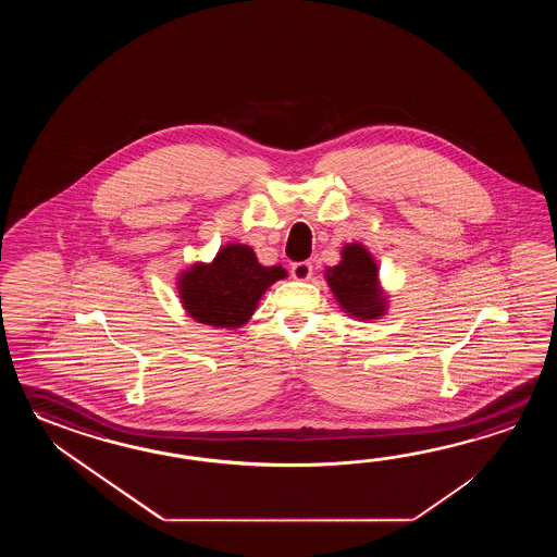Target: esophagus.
<instances>
[{"label": "esophagus", "instance_id": "obj_1", "mask_svg": "<svg viewBox=\"0 0 557 557\" xmlns=\"http://www.w3.org/2000/svg\"><path fill=\"white\" fill-rule=\"evenodd\" d=\"M290 273H293V276H295L296 281H308V278L312 276V262H293V267H290Z\"/></svg>", "mask_w": 557, "mask_h": 557}]
</instances>
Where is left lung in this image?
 I'll return each instance as SVG.
<instances>
[{"label":"left lung","mask_w":557,"mask_h":557,"mask_svg":"<svg viewBox=\"0 0 557 557\" xmlns=\"http://www.w3.org/2000/svg\"><path fill=\"white\" fill-rule=\"evenodd\" d=\"M326 281L348 317L372 320L384 314L386 298L379 286V267L362 245H346L343 261L326 271Z\"/></svg>","instance_id":"left-lung-1"}]
</instances>
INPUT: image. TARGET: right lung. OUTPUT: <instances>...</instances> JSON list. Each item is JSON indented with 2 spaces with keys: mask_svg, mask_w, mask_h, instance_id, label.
Returning a JSON list of instances; mask_svg holds the SVG:
<instances>
[{
  "mask_svg": "<svg viewBox=\"0 0 557 557\" xmlns=\"http://www.w3.org/2000/svg\"><path fill=\"white\" fill-rule=\"evenodd\" d=\"M283 267H262L247 245H226L211 264L197 262L178 278V295L189 317L219 329H238L252 317Z\"/></svg>",
  "mask_w": 557,
  "mask_h": 557,
  "instance_id": "1",
  "label": "right lung"
}]
</instances>
